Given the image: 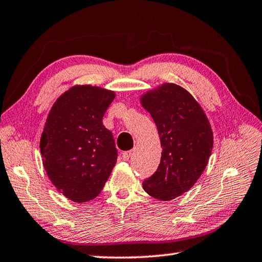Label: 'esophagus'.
Listing matches in <instances>:
<instances>
[{"label": "esophagus", "instance_id": "34e87169", "mask_svg": "<svg viewBox=\"0 0 262 262\" xmlns=\"http://www.w3.org/2000/svg\"><path fill=\"white\" fill-rule=\"evenodd\" d=\"M132 155H133L132 150H128V151H123V152H122L123 161H128V159H129V158L132 157Z\"/></svg>", "mask_w": 262, "mask_h": 262}]
</instances>
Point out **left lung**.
Here are the masks:
<instances>
[{
	"label": "left lung",
	"instance_id": "1",
	"mask_svg": "<svg viewBox=\"0 0 262 262\" xmlns=\"http://www.w3.org/2000/svg\"><path fill=\"white\" fill-rule=\"evenodd\" d=\"M140 101L156 123L163 147L157 171L143 181V189L157 200H173L205 171L214 144L210 122L194 97L174 83L147 91Z\"/></svg>",
	"mask_w": 262,
	"mask_h": 262
}]
</instances>
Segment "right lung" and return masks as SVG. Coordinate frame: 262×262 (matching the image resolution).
<instances>
[{
    "mask_svg": "<svg viewBox=\"0 0 262 262\" xmlns=\"http://www.w3.org/2000/svg\"><path fill=\"white\" fill-rule=\"evenodd\" d=\"M114 97L103 88L75 85L48 113L40 139L43 167L55 188L74 202L95 199L117 163L113 135L103 125Z\"/></svg>",
    "mask_w": 262,
    "mask_h": 262,
    "instance_id": "add662e5",
    "label": "right lung"
}]
</instances>
